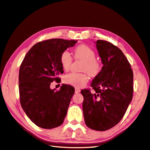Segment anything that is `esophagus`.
<instances>
[{"label":"esophagus","mask_w":150,"mask_h":150,"mask_svg":"<svg viewBox=\"0 0 150 150\" xmlns=\"http://www.w3.org/2000/svg\"><path fill=\"white\" fill-rule=\"evenodd\" d=\"M79 92H81V89H80L79 88H75V93H78Z\"/></svg>","instance_id":"1"}]
</instances>
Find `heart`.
<instances>
[{"instance_id":"obj_1","label":"heart","mask_w":150,"mask_h":150,"mask_svg":"<svg viewBox=\"0 0 150 150\" xmlns=\"http://www.w3.org/2000/svg\"><path fill=\"white\" fill-rule=\"evenodd\" d=\"M74 57L76 59L83 61L81 70L88 72L89 75L95 76L100 71V65L96 60L95 52L92 48L85 45H81L74 49ZM72 57L68 51L62 52L60 56V62L62 68L64 70L69 69L72 62ZM89 81V76L86 73L76 74L70 73L66 75L64 81L69 85L74 86L76 88H81Z\"/></svg>"}]
</instances>
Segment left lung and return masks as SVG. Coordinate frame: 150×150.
<instances>
[{"label": "left lung", "instance_id": "obj_1", "mask_svg": "<svg viewBox=\"0 0 150 150\" xmlns=\"http://www.w3.org/2000/svg\"><path fill=\"white\" fill-rule=\"evenodd\" d=\"M96 49L103 67L91 83L95 93L81 91L85 123L91 129L105 131L122 119L133 96V71L119 48L97 40Z\"/></svg>", "mask_w": 150, "mask_h": 150}]
</instances>
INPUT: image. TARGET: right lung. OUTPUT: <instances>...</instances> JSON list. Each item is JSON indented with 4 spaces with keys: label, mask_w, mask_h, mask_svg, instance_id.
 Masks as SVG:
<instances>
[{
    "label": "right lung",
    "mask_w": 150,
    "mask_h": 150,
    "mask_svg": "<svg viewBox=\"0 0 150 150\" xmlns=\"http://www.w3.org/2000/svg\"><path fill=\"white\" fill-rule=\"evenodd\" d=\"M77 40L51 39L34 45L20 66L18 82L21 105L28 117L37 126L51 129L60 126L67 116L74 87L62 84L59 91L50 83L60 81L64 73L60 56Z\"/></svg>",
    "instance_id": "add662e5"
}]
</instances>
